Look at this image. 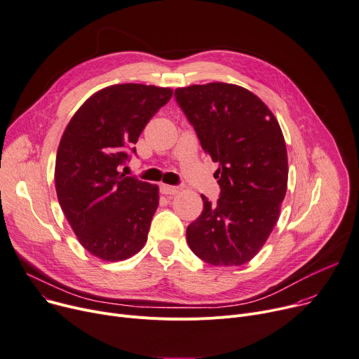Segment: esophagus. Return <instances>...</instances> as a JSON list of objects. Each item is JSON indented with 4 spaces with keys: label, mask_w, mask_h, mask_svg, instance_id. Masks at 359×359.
I'll use <instances>...</instances> for the list:
<instances>
[{
    "label": "esophagus",
    "mask_w": 359,
    "mask_h": 359,
    "mask_svg": "<svg viewBox=\"0 0 359 359\" xmlns=\"http://www.w3.org/2000/svg\"><path fill=\"white\" fill-rule=\"evenodd\" d=\"M160 192L165 196H172L176 195L179 192V189L176 186H170V184H160Z\"/></svg>",
    "instance_id": "obj_1"
}]
</instances>
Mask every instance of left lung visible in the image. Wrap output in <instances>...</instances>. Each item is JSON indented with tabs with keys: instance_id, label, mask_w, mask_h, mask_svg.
<instances>
[{
	"instance_id": "left-lung-1",
	"label": "left lung",
	"mask_w": 359,
	"mask_h": 359,
	"mask_svg": "<svg viewBox=\"0 0 359 359\" xmlns=\"http://www.w3.org/2000/svg\"><path fill=\"white\" fill-rule=\"evenodd\" d=\"M176 101L194 126L221 186L217 203L186 229L201 259L219 267L251 261L276 226L287 190L289 163L274 114L251 90L224 82L177 88Z\"/></svg>"
}]
</instances>
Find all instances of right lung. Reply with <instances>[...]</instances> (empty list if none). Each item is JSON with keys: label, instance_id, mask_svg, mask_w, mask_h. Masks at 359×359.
Wrapping results in <instances>:
<instances>
[{"label": "right lung", "instance_id": "obj_1", "mask_svg": "<svg viewBox=\"0 0 359 359\" xmlns=\"http://www.w3.org/2000/svg\"><path fill=\"white\" fill-rule=\"evenodd\" d=\"M173 89L142 83L107 86L72 116L60 138L55 184L81 245L104 261H123L147 243L158 186L119 172L127 150ZM135 153V149H133Z\"/></svg>", "mask_w": 359, "mask_h": 359}]
</instances>
